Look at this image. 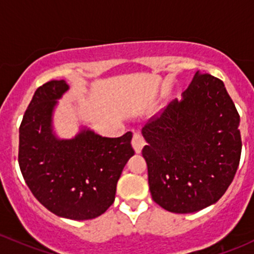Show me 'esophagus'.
Listing matches in <instances>:
<instances>
[{
    "label": "esophagus",
    "instance_id": "obj_1",
    "mask_svg": "<svg viewBox=\"0 0 254 254\" xmlns=\"http://www.w3.org/2000/svg\"><path fill=\"white\" fill-rule=\"evenodd\" d=\"M132 147H134L136 153H140L141 151H142L143 146L146 145V141L145 138H143V136L141 134H138V132H135L134 136H132Z\"/></svg>",
    "mask_w": 254,
    "mask_h": 254
}]
</instances>
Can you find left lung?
<instances>
[{
    "instance_id": "obj_1",
    "label": "left lung",
    "mask_w": 254,
    "mask_h": 254,
    "mask_svg": "<svg viewBox=\"0 0 254 254\" xmlns=\"http://www.w3.org/2000/svg\"><path fill=\"white\" fill-rule=\"evenodd\" d=\"M240 116L224 82L197 71L186 91L142 129L152 198L194 213L219 201L241 157Z\"/></svg>"
}]
</instances>
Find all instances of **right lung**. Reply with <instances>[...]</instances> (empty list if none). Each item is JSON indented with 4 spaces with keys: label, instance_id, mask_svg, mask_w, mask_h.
Wrapping results in <instances>:
<instances>
[{
    "label": "right lung",
    "instance_id": "add662e5",
    "mask_svg": "<svg viewBox=\"0 0 254 254\" xmlns=\"http://www.w3.org/2000/svg\"><path fill=\"white\" fill-rule=\"evenodd\" d=\"M69 90L52 80L36 90L19 127V167L37 201L53 214L87 220L105 213L114 202L118 183L134 156L132 134L106 137L81 125L78 134H56L53 116Z\"/></svg>",
    "mask_w": 254,
    "mask_h": 254
}]
</instances>
